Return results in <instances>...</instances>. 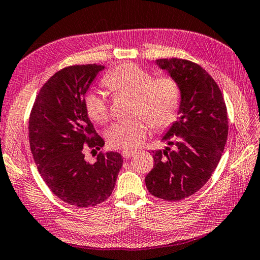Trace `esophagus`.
Returning <instances> with one entry per match:
<instances>
[{
  "mask_svg": "<svg viewBox=\"0 0 260 260\" xmlns=\"http://www.w3.org/2000/svg\"><path fill=\"white\" fill-rule=\"evenodd\" d=\"M134 155H135L134 150H123V151H122V156H123L124 159H129Z\"/></svg>",
  "mask_w": 260,
  "mask_h": 260,
  "instance_id": "34e87169",
  "label": "esophagus"
}]
</instances>
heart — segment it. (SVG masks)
<instances>
[{"instance_id":"obj_1","label":"heart","mask_w":260,"mask_h":260,"mask_svg":"<svg viewBox=\"0 0 260 260\" xmlns=\"http://www.w3.org/2000/svg\"><path fill=\"white\" fill-rule=\"evenodd\" d=\"M110 90L116 94L135 97V115L143 116L156 129H165L173 123L180 107L181 91L173 77L154 78L150 71L135 63H125L110 71L103 79ZM88 116L96 123L109 120V105L99 91L90 90L85 96ZM147 125L143 119L116 122L106 132L111 147L130 150L139 147L147 136Z\"/></svg>"}]
</instances>
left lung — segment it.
<instances>
[{"label":"left lung","instance_id":"8db88e82","mask_svg":"<svg viewBox=\"0 0 260 260\" xmlns=\"http://www.w3.org/2000/svg\"><path fill=\"white\" fill-rule=\"evenodd\" d=\"M155 63L178 82L181 99L178 120L160 139L168 147L153 151L154 168L145 182L155 197L178 202L203 188L216 169L228 139V112L217 84L197 63Z\"/></svg>","mask_w":260,"mask_h":260}]
</instances>
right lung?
<instances>
[{"instance_id":"add662e5","label":"right lung","mask_w":260,"mask_h":260,"mask_svg":"<svg viewBox=\"0 0 260 260\" xmlns=\"http://www.w3.org/2000/svg\"><path fill=\"white\" fill-rule=\"evenodd\" d=\"M104 67L72 66L56 72L39 90L29 117V143L43 180L52 192L77 207L95 206L110 197L123 163L116 151L100 153L94 164L85 149L100 150L85 109V96Z\"/></svg>"}]
</instances>
